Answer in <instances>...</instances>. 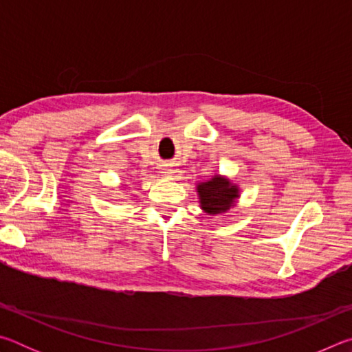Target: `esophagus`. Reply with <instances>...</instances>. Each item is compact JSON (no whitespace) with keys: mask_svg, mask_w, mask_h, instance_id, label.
I'll use <instances>...</instances> for the list:
<instances>
[{"mask_svg":"<svg viewBox=\"0 0 352 352\" xmlns=\"http://www.w3.org/2000/svg\"><path fill=\"white\" fill-rule=\"evenodd\" d=\"M163 174L164 175H172V174H174V169H163Z\"/></svg>","mask_w":352,"mask_h":352,"instance_id":"esophagus-1","label":"esophagus"}]
</instances>
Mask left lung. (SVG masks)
<instances>
[{
    "mask_svg": "<svg viewBox=\"0 0 352 352\" xmlns=\"http://www.w3.org/2000/svg\"><path fill=\"white\" fill-rule=\"evenodd\" d=\"M197 195L200 208L210 216L228 212L236 206L239 199V186L223 175H212V178L197 184Z\"/></svg>",
    "mask_w": 352,
    "mask_h": 352,
    "instance_id": "left-lung-1",
    "label": "left lung"
}]
</instances>
